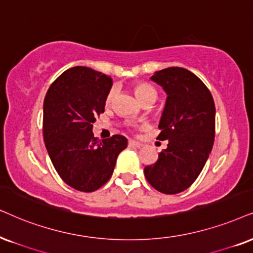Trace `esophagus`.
<instances>
[{"instance_id":"1","label":"esophagus","mask_w":253,"mask_h":253,"mask_svg":"<svg viewBox=\"0 0 253 253\" xmlns=\"http://www.w3.org/2000/svg\"><path fill=\"white\" fill-rule=\"evenodd\" d=\"M142 145L140 142H135V141H129L128 142V147H132V148H140Z\"/></svg>"}]
</instances>
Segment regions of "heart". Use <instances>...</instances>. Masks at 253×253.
Returning a JSON list of instances; mask_svg holds the SVG:
<instances>
[{
  "mask_svg": "<svg viewBox=\"0 0 253 253\" xmlns=\"http://www.w3.org/2000/svg\"><path fill=\"white\" fill-rule=\"evenodd\" d=\"M133 88H134V93H135L137 99H139L142 104L154 103L156 98H158V92H156L154 86L148 84V83H136ZM116 93H117V89L114 87H112L110 91H108L106 99H105V104H106V106H110L112 104L114 97H116Z\"/></svg>",
  "mask_w": 253,
  "mask_h": 253,
  "instance_id": "1",
  "label": "heart"
}]
</instances>
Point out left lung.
<instances>
[{"label":"left lung","mask_w":253,"mask_h":253,"mask_svg":"<svg viewBox=\"0 0 253 253\" xmlns=\"http://www.w3.org/2000/svg\"><path fill=\"white\" fill-rule=\"evenodd\" d=\"M150 79L167 93L158 140H168V145L143 172L160 193L178 194L194 183L211 153L215 103L209 88L187 69L167 68Z\"/></svg>","instance_id":"1"}]
</instances>
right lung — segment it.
<instances>
[{"label":"right lung","instance_id":"1","mask_svg":"<svg viewBox=\"0 0 253 253\" xmlns=\"http://www.w3.org/2000/svg\"><path fill=\"white\" fill-rule=\"evenodd\" d=\"M112 78L86 66L63 72L47 89L43 106L44 142L53 167L73 189L92 193L113 174L127 139L116 134L99 140L92 133L105 111Z\"/></svg>","mask_w":253,"mask_h":253}]
</instances>
